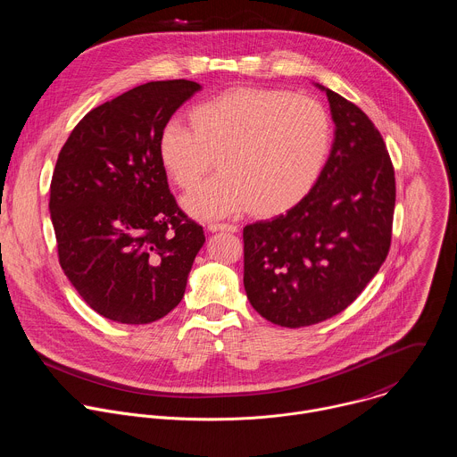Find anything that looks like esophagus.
Here are the masks:
<instances>
[{"label":"esophagus","instance_id":"obj_1","mask_svg":"<svg viewBox=\"0 0 457 457\" xmlns=\"http://www.w3.org/2000/svg\"><path fill=\"white\" fill-rule=\"evenodd\" d=\"M208 231H212V233H217V231L237 233V226H233V224H222V222H212V224H208Z\"/></svg>","mask_w":457,"mask_h":457}]
</instances>
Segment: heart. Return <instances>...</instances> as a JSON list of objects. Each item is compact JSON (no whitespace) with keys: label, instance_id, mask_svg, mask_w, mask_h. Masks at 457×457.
<instances>
[{"label":"heart","instance_id":"b5f03b06","mask_svg":"<svg viewBox=\"0 0 457 457\" xmlns=\"http://www.w3.org/2000/svg\"><path fill=\"white\" fill-rule=\"evenodd\" d=\"M189 128L168 122L159 136V161L199 219L249 210L277 217L295 208L316 184L331 148V119L321 103L287 90L231 88L195 106Z\"/></svg>","mask_w":457,"mask_h":457}]
</instances>
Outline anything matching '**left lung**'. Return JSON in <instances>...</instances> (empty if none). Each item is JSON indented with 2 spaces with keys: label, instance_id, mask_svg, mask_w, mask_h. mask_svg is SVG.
<instances>
[{
  "label": "left lung",
  "instance_id": "obj_1",
  "mask_svg": "<svg viewBox=\"0 0 457 457\" xmlns=\"http://www.w3.org/2000/svg\"><path fill=\"white\" fill-rule=\"evenodd\" d=\"M320 87V85H318ZM337 124L316 184L286 215L244 228V287L254 311L305 328L351 305L390 249L395 166L367 113L323 88Z\"/></svg>",
  "mask_w": 457,
  "mask_h": 457
}]
</instances>
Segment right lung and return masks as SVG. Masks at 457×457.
Returning a JSON list of instances; mask_svg holds the SVG:
<instances>
[{"label": "right lung", "instance_id": "1", "mask_svg": "<svg viewBox=\"0 0 457 457\" xmlns=\"http://www.w3.org/2000/svg\"><path fill=\"white\" fill-rule=\"evenodd\" d=\"M201 90L152 81L90 110L62 145L50 182L61 270L81 298L119 323H150L184 296L206 237L177 204L159 136Z\"/></svg>", "mask_w": 457, "mask_h": 457}]
</instances>
